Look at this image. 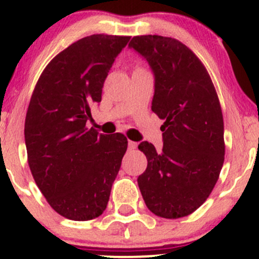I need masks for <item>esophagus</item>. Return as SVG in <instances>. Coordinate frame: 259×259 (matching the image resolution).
Here are the masks:
<instances>
[{
  "mask_svg": "<svg viewBox=\"0 0 259 259\" xmlns=\"http://www.w3.org/2000/svg\"><path fill=\"white\" fill-rule=\"evenodd\" d=\"M137 146H138V144L135 142H132V140H129V142H127V148H129L130 150H134V149H137Z\"/></svg>",
  "mask_w": 259,
  "mask_h": 259,
  "instance_id": "esophagus-1",
  "label": "esophagus"
}]
</instances>
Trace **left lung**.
<instances>
[{
	"label": "left lung",
	"mask_w": 259,
	"mask_h": 259,
	"mask_svg": "<svg viewBox=\"0 0 259 259\" xmlns=\"http://www.w3.org/2000/svg\"><path fill=\"white\" fill-rule=\"evenodd\" d=\"M129 48L151 67L155 80L151 110L165 120L160 151L150 143H140L148 166L138 185L155 215L187 217L207 200L223 166L226 146L218 95L202 61L176 38L135 36Z\"/></svg>",
	"instance_id": "obj_1"
}]
</instances>
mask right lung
<instances>
[{
  "mask_svg": "<svg viewBox=\"0 0 259 259\" xmlns=\"http://www.w3.org/2000/svg\"><path fill=\"white\" fill-rule=\"evenodd\" d=\"M130 36L91 35L49 62L25 120L28 165L38 189L60 215L90 221L108 205L127 139L88 129L90 106Z\"/></svg>",
  "mask_w": 259,
  "mask_h": 259,
  "instance_id": "add662e5",
  "label": "right lung"
}]
</instances>
